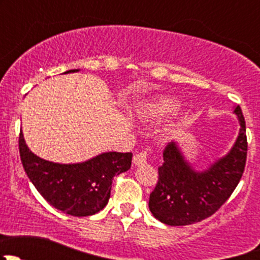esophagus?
Listing matches in <instances>:
<instances>
[{
  "mask_svg": "<svg viewBox=\"0 0 260 260\" xmlns=\"http://www.w3.org/2000/svg\"><path fill=\"white\" fill-rule=\"evenodd\" d=\"M133 164L135 166H143L147 164V153L146 152H141V153L136 154L135 158H133Z\"/></svg>",
  "mask_w": 260,
  "mask_h": 260,
  "instance_id": "34e87169",
  "label": "esophagus"
}]
</instances>
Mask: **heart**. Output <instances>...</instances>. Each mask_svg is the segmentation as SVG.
Returning <instances> with one entry per match:
<instances>
[{
    "label": "heart",
    "mask_w": 260,
    "mask_h": 260,
    "mask_svg": "<svg viewBox=\"0 0 260 260\" xmlns=\"http://www.w3.org/2000/svg\"><path fill=\"white\" fill-rule=\"evenodd\" d=\"M181 102L172 96H156L138 104L135 113L143 122H159L174 117L181 111Z\"/></svg>",
    "instance_id": "b5f03b06"
}]
</instances>
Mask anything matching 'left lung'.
Returning <instances> with one entry per match:
<instances>
[{"label":"left lung","instance_id":"1","mask_svg":"<svg viewBox=\"0 0 260 260\" xmlns=\"http://www.w3.org/2000/svg\"><path fill=\"white\" fill-rule=\"evenodd\" d=\"M233 113L240 125L237 140L224 156L214 159L206 169L196 170L176 141L165 148L158 182L148 203L157 220L171 226L193 224L211 216L230 198L242 179L248 151L240 107H234Z\"/></svg>","mask_w":260,"mask_h":260}]
</instances>
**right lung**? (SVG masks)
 I'll return each instance as SVG.
<instances>
[{
	"label": "right lung",
	"mask_w": 260,
	"mask_h": 260,
	"mask_svg": "<svg viewBox=\"0 0 260 260\" xmlns=\"http://www.w3.org/2000/svg\"><path fill=\"white\" fill-rule=\"evenodd\" d=\"M68 70L64 74L77 73ZM21 162L32 185L51 206L72 216H88L101 211L111 198L112 180L128 171L131 152H103L78 164H57L36 156L20 133Z\"/></svg>",
	"instance_id": "right-lung-1"
}]
</instances>
